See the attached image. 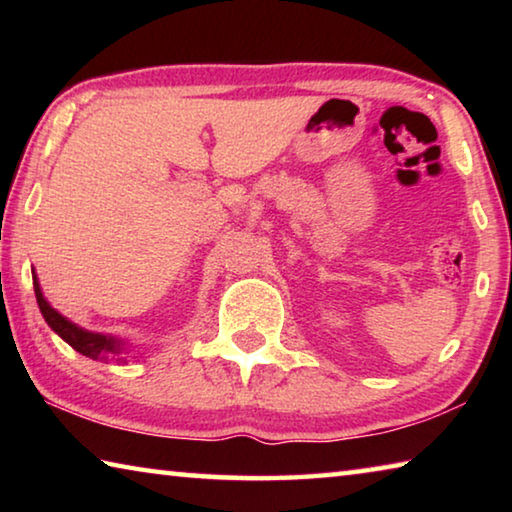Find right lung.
<instances>
[{"label": "right lung", "mask_w": 512, "mask_h": 512, "mask_svg": "<svg viewBox=\"0 0 512 512\" xmlns=\"http://www.w3.org/2000/svg\"><path fill=\"white\" fill-rule=\"evenodd\" d=\"M33 291H36V300H38L40 314L45 316L47 325L54 329V332L60 336V339L72 345L76 352H81V354H85V357H90V359H106L108 354H119L121 343L112 339V336L85 332V329L76 327L74 323H69L67 318L60 316L54 307H49V302L45 300V296H42L36 275H33Z\"/></svg>", "instance_id": "add662e5"}]
</instances>
